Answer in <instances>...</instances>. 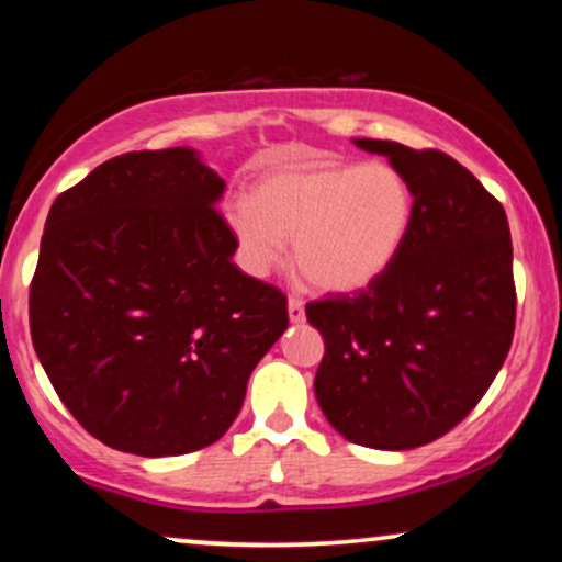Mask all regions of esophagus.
I'll return each instance as SVG.
<instances>
[{"instance_id": "esophagus-1", "label": "esophagus", "mask_w": 562, "mask_h": 562, "mask_svg": "<svg viewBox=\"0 0 562 562\" xmlns=\"http://www.w3.org/2000/svg\"><path fill=\"white\" fill-rule=\"evenodd\" d=\"M288 314H290V322H303V317H306V312H303V301L299 295H290L288 299Z\"/></svg>"}]
</instances>
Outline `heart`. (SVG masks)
<instances>
[{"label": "heart", "mask_w": 562, "mask_h": 562, "mask_svg": "<svg viewBox=\"0 0 562 562\" xmlns=\"http://www.w3.org/2000/svg\"><path fill=\"white\" fill-rule=\"evenodd\" d=\"M227 224L248 272L280 267L285 237H295V261L314 288L357 293L402 256L415 224V190L383 160L277 166L254 198L232 200Z\"/></svg>", "instance_id": "b5f03b06"}]
</instances>
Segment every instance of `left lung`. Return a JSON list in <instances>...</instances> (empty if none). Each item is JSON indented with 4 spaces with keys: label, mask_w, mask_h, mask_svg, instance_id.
<instances>
[{
    "label": "left lung",
    "mask_w": 562,
    "mask_h": 562,
    "mask_svg": "<svg viewBox=\"0 0 562 562\" xmlns=\"http://www.w3.org/2000/svg\"><path fill=\"white\" fill-rule=\"evenodd\" d=\"M415 190V224L393 267L353 295L306 303L325 338L314 393L340 436L415 449L470 415L515 333L513 240L502 203L441 150L357 139Z\"/></svg>",
    "instance_id": "8db88e82"
}]
</instances>
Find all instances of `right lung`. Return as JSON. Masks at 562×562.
Segmentation results:
<instances>
[{"mask_svg":"<svg viewBox=\"0 0 562 562\" xmlns=\"http://www.w3.org/2000/svg\"><path fill=\"white\" fill-rule=\"evenodd\" d=\"M224 179L190 147L124 153L60 192L29 290L31 340L87 434L142 457L227 434L285 333L280 288L237 269Z\"/></svg>","mask_w":562,"mask_h":562,"instance_id":"obj_1","label":"right lung"}]
</instances>
